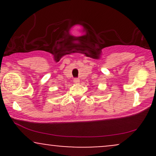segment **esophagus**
<instances>
[{
	"instance_id": "34e87169",
	"label": "esophagus",
	"mask_w": 156,
	"mask_h": 156,
	"mask_svg": "<svg viewBox=\"0 0 156 156\" xmlns=\"http://www.w3.org/2000/svg\"><path fill=\"white\" fill-rule=\"evenodd\" d=\"M79 81H80V80L78 79V78H75L74 79L75 83H79Z\"/></svg>"
}]
</instances>
